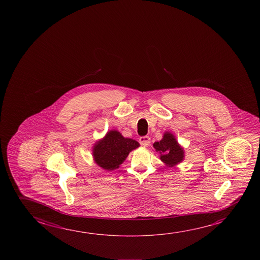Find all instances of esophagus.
Returning a JSON list of instances; mask_svg holds the SVG:
<instances>
[{"instance_id": "obj_1", "label": "esophagus", "mask_w": 260, "mask_h": 260, "mask_svg": "<svg viewBox=\"0 0 260 260\" xmlns=\"http://www.w3.org/2000/svg\"><path fill=\"white\" fill-rule=\"evenodd\" d=\"M140 143L144 147H148L150 144V137L143 136L140 138Z\"/></svg>"}]
</instances>
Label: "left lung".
Returning a JSON list of instances; mask_svg holds the SVG:
<instances>
[{
	"mask_svg": "<svg viewBox=\"0 0 260 260\" xmlns=\"http://www.w3.org/2000/svg\"><path fill=\"white\" fill-rule=\"evenodd\" d=\"M153 147L160 153V159L167 166L173 167L182 161L184 157L183 149L179 146L175 137L166 132L160 141H156Z\"/></svg>",
	"mask_w": 260,
	"mask_h": 260,
	"instance_id": "8db88e82",
	"label": "left lung"
}]
</instances>
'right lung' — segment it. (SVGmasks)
<instances>
[{"label": "right lung", "instance_id": "add662e5", "mask_svg": "<svg viewBox=\"0 0 260 260\" xmlns=\"http://www.w3.org/2000/svg\"><path fill=\"white\" fill-rule=\"evenodd\" d=\"M139 146L136 141L124 138L117 131H111L94 146V159L104 170L113 171L122 164L132 149H137Z\"/></svg>", "mask_w": 260, "mask_h": 260}]
</instances>
